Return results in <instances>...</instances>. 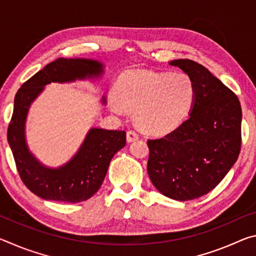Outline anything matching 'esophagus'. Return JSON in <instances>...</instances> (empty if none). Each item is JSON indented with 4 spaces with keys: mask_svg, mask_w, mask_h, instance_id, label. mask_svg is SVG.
Listing matches in <instances>:
<instances>
[{
    "mask_svg": "<svg viewBox=\"0 0 256 256\" xmlns=\"http://www.w3.org/2000/svg\"><path fill=\"white\" fill-rule=\"evenodd\" d=\"M126 138L128 142H132V141H136L138 138V134L134 131V130H128V133H126Z\"/></svg>",
    "mask_w": 256,
    "mask_h": 256,
    "instance_id": "1",
    "label": "esophagus"
}]
</instances>
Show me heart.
I'll return each mask as SVG.
<instances>
[{
  "instance_id": "b5f03b06",
  "label": "heart",
  "mask_w": 256,
  "mask_h": 256,
  "mask_svg": "<svg viewBox=\"0 0 256 256\" xmlns=\"http://www.w3.org/2000/svg\"><path fill=\"white\" fill-rule=\"evenodd\" d=\"M110 102L116 114L124 108L136 110V120L149 133H164L182 123L196 102L192 79L184 73L138 70L124 73L114 88Z\"/></svg>"
}]
</instances>
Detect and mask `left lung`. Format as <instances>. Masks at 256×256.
<instances>
[{"label":"left lung","instance_id":"1","mask_svg":"<svg viewBox=\"0 0 256 256\" xmlns=\"http://www.w3.org/2000/svg\"><path fill=\"white\" fill-rule=\"evenodd\" d=\"M196 86L188 120L174 131L148 140V174L164 196L198 198L214 190L236 162L242 144V108L228 86L201 64L174 60Z\"/></svg>","mask_w":256,"mask_h":256}]
</instances>
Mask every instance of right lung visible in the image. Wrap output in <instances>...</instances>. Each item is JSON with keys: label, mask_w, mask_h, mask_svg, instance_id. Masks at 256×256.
<instances>
[{"label": "right lung", "mask_w": 256, "mask_h": 256, "mask_svg": "<svg viewBox=\"0 0 256 256\" xmlns=\"http://www.w3.org/2000/svg\"><path fill=\"white\" fill-rule=\"evenodd\" d=\"M102 66L94 60L60 58L26 81L16 94L8 142L21 180L44 200L70 203L88 200L102 186L112 158L126 144L125 131L90 128L70 162L58 168H50L38 162L26 142L24 125L29 107L46 84L99 78Z\"/></svg>", "instance_id": "obj_1"}]
</instances>
